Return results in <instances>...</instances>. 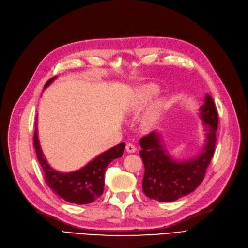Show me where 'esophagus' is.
Segmentation results:
<instances>
[{
	"mask_svg": "<svg viewBox=\"0 0 248 248\" xmlns=\"http://www.w3.org/2000/svg\"><path fill=\"white\" fill-rule=\"evenodd\" d=\"M125 150H126V152L129 153V154H133V153H135V152L137 151L136 147H135L133 144H131V142H128V144H126Z\"/></svg>",
	"mask_w": 248,
	"mask_h": 248,
	"instance_id": "34e87169",
	"label": "esophagus"
}]
</instances>
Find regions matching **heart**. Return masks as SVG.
Returning <instances> with one entry per match:
<instances>
[{"mask_svg": "<svg viewBox=\"0 0 248 248\" xmlns=\"http://www.w3.org/2000/svg\"><path fill=\"white\" fill-rule=\"evenodd\" d=\"M157 93L158 88L152 84L144 85L138 88L133 95L131 104H129V108H131V110L135 113L140 112L155 95H157ZM163 109L164 103L162 101L158 100L153 103L144 113V115H142V125L146 128L153 127L160 120V117L163 113Z\"/></svg>", "mask_w": 248, "mask_h": 248, "instance_id": "heart-1", "label": "heart"}]
</instances>
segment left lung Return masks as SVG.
Listing matches in <instances>:
<instances>
[{"mask_svg": "<svg viewBox=\"0 0 248 248\" xmlns=\"http://www.w3.org/2000/svg\"><path fill=\"white\" fill-rule=\"evenodd\" d=\"M199 115L205 132V144L191 159H174L157 131L140 140V155L145 165L142 191L150 199L160 202L176 201L192 193L202 183L214 155L218 126L215 104L208 93L200 107Z\"/></svg>", "mask_w": 248, "mask_h": 248, "instance_id": "obj_1", "label": "left lung"}]
</instances>
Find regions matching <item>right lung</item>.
<instances>
[{
  "label": "right lung",
  "instance_id": "right-lung-1",
  "mask_svg": "<svg viewBox=\"0 0 248 248\" xmlns=\"http://www.w3.org/2000/svg\"><path fill=\"white\" fill-rule=\"evenodd\" d=\"M57 79V76L52 77L47 81L44 89ZM34 147L37 158L45 175L46 183L58 197L66 202L74 204H88L95 201L101 196L104 186V174L107 167L117 158H121L124 152V142L99 154L79 170L62 173L52 168L42 152L38 139L37 116L35 122Z\"/></svg>",
  "mask_w": 248,
  "mask_h": 248
}]
</instances>
